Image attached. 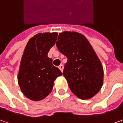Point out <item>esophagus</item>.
<instances>
[{"label": "esophagus", "instance_id": "esophagus-1", "mask_svg": "<svg viewBox=\"0 0 123 123\" xmlns=\"http://www.w3.org/2000/svg\"><path fill=\"white\" fill-rule=\"evenodd\" d=\"M58 68H59V69H60V70H61L62 72V71H63V68H64L63 65H61L60 66H58Z\"/></svg>", "mask_w": 123, "mask_h": 123}]
</instances>
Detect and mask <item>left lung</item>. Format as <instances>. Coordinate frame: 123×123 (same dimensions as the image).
<instances>
[{"label": "left lung", "mask_w": 123, "mask_h": 123, "mask_svg": "<svg viewBox=\"0 0 123 123\" xmlns=\"http://www.w3.org/2000/svg\"><path fill=\"white\" fill-rule=\"evenodd\" d=\"M56 47L67 58L63 76L74 94L80 99L93 97L103 84V68L84 35L76 31L60 33Z\"/></svg>", "instance_id": "obj_1"}]
</instances>
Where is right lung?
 Segmentation results:
<instances>
[{
	"instance_id": "add662e5",
	"label": "right lung",
	"mask_w": 123,
	"mask_h": 123,
	"mask_svg": "<svg viewBox=\"0 0 123 123\" xmlns=\"http://www.w3.org/2000/svg\"><path fill=\"white\" fill-rule=\"evenodd\" d=\"M58 34L39 33L30 38L21 58L18 83L21 92L31 100L46 98L54 87L56 78L62 76L58 67L52 65L48 52L55 45Z\"/></svg>"
}]
</instances>
